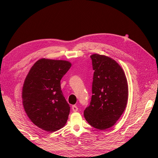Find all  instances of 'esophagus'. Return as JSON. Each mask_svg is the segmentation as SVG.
<instances>
[{
  "mask_svg": "<svg viewBox=\"0 0 158 158\" xmlns=\"http://www.w3.org/2000/svg\"><path fill=\"white\" fill-rule=\"evenodd\" d=\"M72 109L74 112H77V110H78V107H77L76 105H73Z\"/></svg>",
  "mask_w": 158,
  "mask_h": 158,
  "instance_id": "esophagus-1",
  "label": "esophagus"
}]
</instances>
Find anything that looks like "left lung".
<instances>
[{
    "instance_id": "obj_1",
    "label": "left lung",
    "mask_w": 158,
    "mask_h": 158,
    "mask_svg": "<svg viewBox=\"0 0 158 158\" xmlns=\"http://www.w3.org/2000/svg\"><path fill=\"white\" fill-rule=\"evenodd\" d=\"M92 96L84 110L88 123L98 130L112 127L126 109L128 96L127 79L119 64L106 56L93 54Z\"/></svg>"
}]
</instances>
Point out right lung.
I'll return each instance as SVG.
<instances>
[{"mask_svg":"<svg viewBox=\"0 0 158 158\" xmlns=\"http://www.w3.org/2000/svg\"><path fill=\"white\" fill-rule=\"evenodd\" d=\"M71 64L65 60L42 58L32 66L22 89V102L29 119L47 132L65 125L70 106L60 86L62 77Z\"/></svg>","mask_w":158,"mask_h":158,"instance_id":"obj_1","label":"right lung"}]
</instances>
